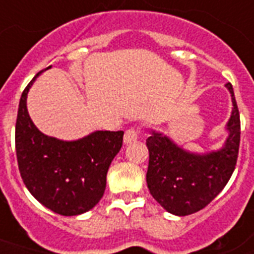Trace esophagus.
<instances>
[{"mask_svg":"<svg viewBox=\"0 0 254 254\" xmlns=\"http://www.w3.org/2000/svg\"><path fill=\"white\" fill-rule=\"evenodd\" d=\"M138 134L139 131L137 127H130V129H127V131H125V134H124V143H131L134 142V141H137V138H138Z\"/></svg>","mask_w":254,"mask_h":254,"instance_id":"obj_1","label":"esophagus"}]
</instances>
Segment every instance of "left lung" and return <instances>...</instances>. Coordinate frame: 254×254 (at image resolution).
I'll use <instances>...</instances> for the list:
<instances>
[{
	"mask_svg": "<svg viewBox=\"0 0 254 254\" xmlns=\"http://www.w3.org/2000/svg\"><path fill=\"white\" fill-rule=\"evenodd\" d=\"M232 115L227 124L228 137L216 151L196 154L182 149L169 137L151 131L146 139L149 191L167 212L186 216L208 205L228 183L239 155L240 113L231 83Z\"/></svg>",
	"mask_w": 254,
	"mask_h": 254,
	"instance_id": "obj_1",
	"label": "left lung"
}]
</instances>
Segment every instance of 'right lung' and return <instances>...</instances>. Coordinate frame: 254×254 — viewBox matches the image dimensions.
<instances>
[{"instance_id": "obj_1", "label": "right lung", "mask_w": 254, "mask_h": 254, "mask_svg": "<svg viewBox=\"0 0 254 254\" xmlns=\"http://www.w3.org/2000/svg\"><path fill=\"white\" fill-rule=\"evenodd\" d=\"M22 92L15 124V150L19 173L30 193L46 208L63 216H76L103 197L107 173L123 146L124 131L97 130L76 141L43 134L27 112Z\"/></svg>"}]
</instances>
